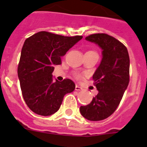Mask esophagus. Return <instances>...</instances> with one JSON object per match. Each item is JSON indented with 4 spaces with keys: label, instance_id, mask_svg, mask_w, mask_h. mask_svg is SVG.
<instances>
[{
    "label": "esophagus",
    "instance_id": "esophagus-1",
    "mask_svg": "<svg viewBox=\"0 0 147 147\" xmlns=\"http://www.w3.org/2000/svg\"><path fill=\"white\" fill-rule=\"evenodd\" d=\"M75 90H77V91H80V90H82V88L81 87L79 86V85H76V87H75Z\"/></svg>",
    "mask_w": 147,
    "mask_h": 147
}]
</instances>
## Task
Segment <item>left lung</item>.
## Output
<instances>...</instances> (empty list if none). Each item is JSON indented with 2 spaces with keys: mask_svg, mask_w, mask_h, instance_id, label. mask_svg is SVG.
<instances>
[{
  "mask_svg": "<svg viewBox=\"0 0 147 147\" xmlns=\"http://www.w3.org/2000/svg\"><path fill=\"white\" fill-rule=\"evenodd\" d=\"M102 50V59L93 75L98 94L86 106H81L83 117L101 121L112 115L119 106L129 82V57L123 43L107 34H94L85 37Z\"/></svg>",
  "mask_w": 147,
  "mask_h": 147,
  "instance_id": "1",
  "label": "left lung"
}]
</instances>
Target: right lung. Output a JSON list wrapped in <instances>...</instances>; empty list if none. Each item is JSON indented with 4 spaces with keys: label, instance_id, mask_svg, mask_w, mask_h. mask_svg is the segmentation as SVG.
I'll return each instance as SVG.
<instances>
[{
    "label": "right lung",
    "instance_id": "obj_1",
    "mask_svg": "<svg viewBox=\"0 0 147 147\" xmlns=\"http://www.w3.org/2000/svg\"><path fill=\"white\" fill-rule=\"evenodd\" d=\"M82 38L40 32L25 40L18 75L24 101L34 113L43 116L55 113L65 95L74 90L72 80L54 82L52 73L62 56Z\"/></svg>",
    "mask_w": 147,
    "mask_h": 147
}]
</instances>
